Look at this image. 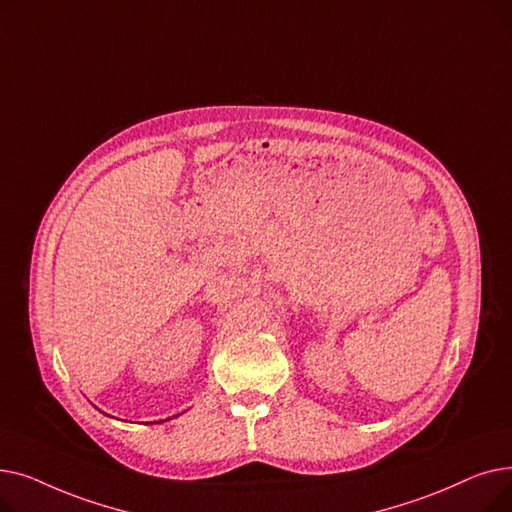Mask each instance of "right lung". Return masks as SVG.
<instances>
[{"mask_svg":"<svg viewBox=\"0 0 512 512\" xmlns=\"http://www.w3.org/2000/svg\"><path fill=\"white\" fill-rule=\"evenodd\" d=\"M155 423H161V421H155Z\"/></svg>","mask_w":512,"mask_h":512,"instance_id":"obj_1","label":"right lung"}]
</instances>
